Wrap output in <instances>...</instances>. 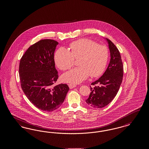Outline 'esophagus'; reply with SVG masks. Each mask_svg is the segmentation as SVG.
Listing matches in <instances>:
<instances>
[{"mask_svg":"<svg viewBox=\"0 0 149 149\" xmlns=\"http://www.w3.org/2000/svg\"><path fill=\"white\" fill-rule=\"evenodd\" d=\"M69 86L70 89H72V88L76 87L77 85H75V84H69Z\"/></svg>","mask_w":149,"mask_h":149,"instance_id":"obj_1","label":"esophagus"}]
</instances>
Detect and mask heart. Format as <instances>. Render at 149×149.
I'll return each mask as SVG.
<instances>
[{
    "label": "heart",
    "instance_id": "1",
    "mask_svg": "<svg viewBox=\"0 0 149 149\" xmlns=\"http://www.w3.org/2000/svg\"><path fill=\"white\" fill-rule=\"evenodd\" d=\"M70 51L64 47L57 50L55 61L57 67L66 70L72 67L74 58H78L80 65L62 75L64 81L78 84L89 77H97L100 75L106 66L108 51L106 46L97 44L88 38H80L69 45Z\"/></svg>",
    "mask_w": 149,
    "mask_h": 149
}]
</instances>
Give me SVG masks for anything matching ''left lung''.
<instances>
[{
    "mask_svg": "<svg viewBox=\"0 0 149 149\" xmlns=\"http://www.w3.org/2000/svg\"><path fill=\"white\" fill-rule=\"evenodd\" d=\"M110 51L111 60L103 75L93 82L89 98L85 100L90 106L101 108L107 106L119 91L123 75V66L120 51L113 43L107 39Z\"/></svg>",
    "mask_w": 149,
    "mask_h": 149,
    "instance_id": "left-lung-1",
    "label": "left lung"
}]
</instances>
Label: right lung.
Instances as JSON below:
<instances>
[{"mask_svg":"<svg viewBox=\"0 0 149 149\" xmlns=\"http://www.w3.org/2000/svg\"><path fill=\"white\" fill-rule=\"evenodd\" d=\"M58 43L41 40L31 45L22 57L19 75L22 89L38 109L51 112L61 106L69 90L68 85H54L58 79L54 52Z\"/></svg>","mask_w":149,"mask_h":149,"instance_id":"add662e5","label":"right lung"}]
</instances>
